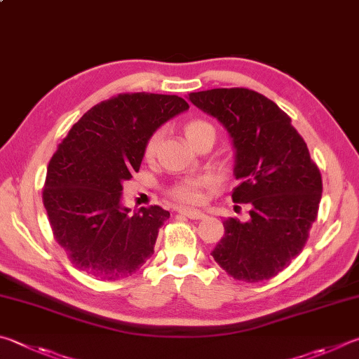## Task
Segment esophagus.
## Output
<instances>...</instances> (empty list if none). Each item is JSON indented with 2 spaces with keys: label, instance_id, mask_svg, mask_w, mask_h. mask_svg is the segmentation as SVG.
<instances>
[{
  "label": "esophagus",
  "instance_id": "esophagus-1",
  "mask_svg": "<svg viewBox=\"0 0 359 359\" xmlns=\"http://www.w3.org/2000/svg\"><path fill=\"white\" fill-rule=\"evenodd\" d=\"M176 211L180 212V215H184L189 219H203L205 217V212L200 211V210H191V208H176Z\"/></svg>",
  "mask_w": 359,
  "mask_h": 359
}]
</instances>
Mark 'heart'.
I'll return each instance as SVG.
<instances>
[{"mask_svg":"<svg viewBox=\"0 0 359 359\" xmlns=\"http://www.w3.org/2000/svg\"><path fill=\"white\" fill-rule=\"evenodd\" d=\"M184 135L192 147L194 143L203 137H211L212 140H215L216 130L208 121H205V119H191V121L184 126ZM157 143H159V134L156 132V134L148 138L147 144H144V157H147V159H153L154 157ZM210 187H212L211 176H189V178L178 181V183L172 187V191H170V196L181 203L197 205L203 202L205 192L208 191Z\"/></svg>","mask_w":359,"mask_h":359,"instance_id":"obj_1","label":"heart"}]
</instances>
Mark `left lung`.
I'll return each mask as SVG.
<instances>
[{"label":"left lung","mask_w":359,"mask_h":359,"mask_svg":"<svg viewBox=\"0 0 359 359\" xmlns=\"http://www.w3.org/2000/svg\"><path fill=\"white\" fill-rule=\"evenodd\" d=\"M191 102L224 126L235 149L231 198L249 203L246 222L229 217L212 259L231 278H274L303 250L317 219L322 175L292 119L248 88L189 94Z\"/></svg>","instance_id":"8db88e82"}]
</instances>
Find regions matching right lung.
<instances>
[{"instance_id":"1","label":"right lung","mask_w":359,"mask_h":359,"mask_svg":"<svg viewBox=\"0 0 359 359\" xmlns=\"http://www.w3.org/2000/svg\"><path fill=\"white\" fill-rule=\"evenodd\" d=\"M189 109L178 96L118 94L88 110L60 143L42 191L55 240L75 268L100 280L134 274L154 254L170 212H130L123 181L138 172L148 138Z\"/></svg>"}]
</instances>
